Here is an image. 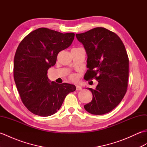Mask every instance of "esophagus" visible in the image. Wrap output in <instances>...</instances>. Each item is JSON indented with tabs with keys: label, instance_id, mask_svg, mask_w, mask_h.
<instances>
[{
	"label": "esophagus",
	"instance_id": "34e87169",
	"mask_svg": "<svg viewBox=\"0 0 147 147\" xmlns=\"http://www.w3.org/2000/svg\"><path fill=\"white\" fill-rule=\"evenodd\" d=\"M76 90H82V88H81L80 86L77 85H76Z\"/></svg>",
	"mask_w": 147,
	"mask_h": 147
}]
</instances>
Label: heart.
Wrapping results in <instances>:
<instances>
[{
  "label": "heart",
  "mask_w": 147,
  "mask_h": 147,
  "mask_svg": "<svg viewBox=\"0 0 147 147\" xmlns=\"http://www.w3.org/2000/svg\"><path fill=\"white\" fill-rule=\"evenodd\" d=\"M70 78L72 81H76L78 79V76L76 74H71L70 76Z\"/></svg>",
  "instance_id": "obj_1"
}]
</instances>
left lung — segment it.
<instances>
[{
    "label": "left lung",
    "mask_w": 147,
    "mask_h": 147,
    "mask_svg": "<svg viewBox=\"0 0 147 147\" xmlns=\"http://www.w3.org/2000/svg\"><path fill=\"white\" fill-rule=\"evenodd\" d=\"M76 36L88 57L84 78L98 82L95 90L88 88L93 98L84 108L94 115L107 114L117 107L127 91L129 59L125 47L116 34L102 27Z\"/></svg>",
    "instance_id": "left-lung-1"
}]
</instances>
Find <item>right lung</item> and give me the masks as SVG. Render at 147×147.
I'll return each instance as SVG.
<instances>
[{"mask_svg": "<svg viewBox=\"0 0 147 147\" xmlns=\"http://www.w3.org/2000/svg\"><path fill=\"white\" fill-rule=\"evenodd\" d=\"M74 33H62L40 28L19 44L14 60V78L23 104L40 116L53 115L67 94L76 90L68 83H50L47 70L54 65L59 52L69 47Z\"/></svg>", "mask_w": 147, "mask_h": 147, "instance_id": "1", "label": "right lung"}]
</instances>
